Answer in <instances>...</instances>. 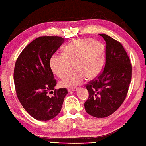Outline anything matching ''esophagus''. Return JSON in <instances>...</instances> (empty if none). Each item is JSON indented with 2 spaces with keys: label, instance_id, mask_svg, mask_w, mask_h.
Instances as JSON below:
<instances>
[{
  "label": "esophagus",
  "instance_id": "34e87169",
  "mask_svg": "<svg viewBox=\"0 0 146 146\" xmlns=\"http://www.w3.org/2000/svg\"><path fill=\"white\" fill-rule=\"evenodd\" d=\"M78 90V88H70L68 89V92H71V91H75V90Z\"/></svg>",
  "mask_w": 146,
  "mask_h": 146
}]
</instances>
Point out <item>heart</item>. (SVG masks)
Wrapping results in <instances>:
<instances>
[{
    "label": "heart",
    "instance_id": "b5f03b06",
    "mask_svg": "<svg viewBox=\"0 0 146 146\" xmlns=\"http://www.w3.org/2000/svg\"><path fill=\"white\" fill-rule=\"evenodd\" d=\"M104 47L98 42L89 38H81L65 46L62 55H54L50 60L52 71L62 78L70 71L72 65L75 71L60 81V86L73 87L80 84L85 78H95L103 66Z\"/></svg>",
    "mask_w": 146,
    "mask_h": 146
}]
</instances>
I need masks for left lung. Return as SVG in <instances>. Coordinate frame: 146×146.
I'll return each instance as SVG.
<instances>
[{
  "label": "left lung",
  "mask_w": 146,
  "mask_h": 146,
  "mask_svg": "<svg viewBox=\"0 0 146 146\" xmlns=\"http://www.w3.org/2000/svg\"><path fill=\"white\" fill-rule=\"evenodd\" d=\"M106 42V62L100 75L86 84V113L97 118L110 116L126 98L132 78V64L119 42L108 35L100 34Z\"/></svg>",
  "instance_id": "left-lung-1"
}]
</instances>
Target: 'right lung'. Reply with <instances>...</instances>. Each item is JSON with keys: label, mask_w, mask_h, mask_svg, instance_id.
I'll return each instance as SVG.
<instances>
[{"label": "right lung", "mask_w": 146, "mask_h": 146, "mask_svg": "<svg viewBox=\"0 0 146 146\" xmlns=\"http://www.w3.org/2000/svg\"><path fill=\"white\" fill-rule=\"evenodd\" d=\"M64 42L61 37H39L23 50L15 64L14 80L18 100L39 121L56 117L68 93L66 88L55 89L56 80L50 66L52 56ZM48 93L53 95L49 97Z\"/></svg>", "instance_id": "1"}]
</instances>
